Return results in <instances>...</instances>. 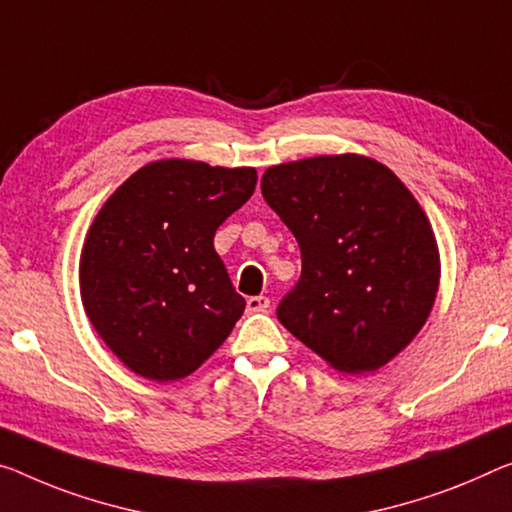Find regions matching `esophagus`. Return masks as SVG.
<instances>
[{
	"instance_id": "1",
	"label": "esophagus",
	"mask_w": 512,
	"mask_h": 512,
	"mask_svg": "<svg viewBox=\"0 0 512 512\" xmlns=\"http://www.w3.org/2000/svg\"><path fill=\"white\" fill-rule=\"evenodd\" d=\"M270 309V297L267 295H256V297H249L247 300V311L249 313H263Z\"/></svg>"
}]
</instances>
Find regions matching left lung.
Here are the masks:
<instances>
[{
  "label": "left lung",
  "instance_id": "left-lung-1",
  "mask_svg": "<svg viewBox=\"0 0 512 512\" xmlns=\"http://www.w3.org/2000/svg\"><path fill=\"white\" fill-rule=\"evenodd\" d=\"M261 192L302 254L279 322L336 371H377L435 304L439 254L426 212L391 169L352 153L270 167Z\"/></svg>",
  "mask_w": 512,
  "mask_h": 512
}]
</instances>
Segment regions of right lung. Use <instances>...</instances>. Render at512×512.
<instances>
[{"mask_svg": "<svg viewBox=\"0 0 512 512\" xmlns=\"http://www.w3.org/2000/svg\"><path fill=\"white\" fill-rule=\"evenodd\" d=\"M256 169L160 160L109 196L86 235V316L130 371L155 382L194 373L245 311L215 233L256 187Z\"/></svg>", "mask_w": 512, "mask_h": 512, "instance_id": "right-lung-1", "label": "right lung"}]
</instances>
